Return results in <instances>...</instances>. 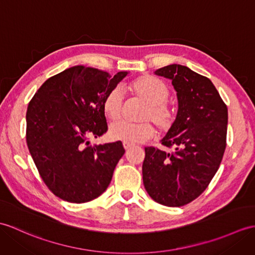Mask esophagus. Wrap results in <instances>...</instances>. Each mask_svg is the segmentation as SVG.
<instances>
[{"label":"esophagus","mask_w":255,"mask_h":255,"mask_svg":"<svg viewBox=\"0 0 255 255\" xmlns=\"http://www.w3.org/2000/svg\"><path fill=\"white\" fill-rule=\"evenodd\" d=\"M123 145H124V147H125V150H129L130 147L132 146V144L128 143V142H123Z\"/></svg>","instance_id":"obj_1"}]
</instances>
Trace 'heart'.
I'll use <instances>...</instances> for the list:
<instances>
[{"label": "heart", "instance_id": "b5f03b06", "mask_svg": "<svg viewBox=\"0 0 255 255\" xmlns=\"http://www.w3.org/2000/svg\"><path fill=\"white\" fill-rule=\"evenodd\" d=\"M128 88L135 98L146 104L139 116V120L144 122L112 124L109 128V135L112 140L131 144L149 140L154 135V128L149 122L154 123L161 132H166L173 127L176 114L166 104L169 97V89L166 84L157 78L143 76L130 82ZM123 106L124 98L121 89L113 88L103 100L102 108L105 116L111 121L118 120L122 116Z\"/></svg>", "mask_w": 255, "mask_h": 255}]
</instances>
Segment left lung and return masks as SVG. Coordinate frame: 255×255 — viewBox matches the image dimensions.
<instances>
[{
  "label": "left lung",
  "instance_id": "1",
  "mask_svg": "<svg viewBox=\"0 0 255 255\" xmlns=\"http://www.w3.org/2000/svg\"><path fill=\"white\" fill-rule=\"evenodd\" d=\"M154 74L171 80L178 112L161 140L174 151L144 149L143 185L155 202L182 206L208 188L220 167L226 149L228 111L212 81L187 66L171 64Z\"/></svg>",
  "mask_w": 255,
  "mask_h": 255
}]
</instances>
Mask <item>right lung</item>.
<instances>
[{
  "instance_id": "add662e5",
  "label": "right lung",
  "mask_w": 255,
  "mask_h": 255,
  "mask_svg": "<svg viewBox=\"0 0 255 255\" xmlns=\"http://www.w3.org/2000/svg\"><path fill=\"white\" fill-rule=\"evenodd\" d=\"M82 65L47 79L29 102L26 140L46 187L70 203L102 194L125 153L121 141L90 145L108 131L103 100L125 78Z\"/></svg>"
}]
</instances>
